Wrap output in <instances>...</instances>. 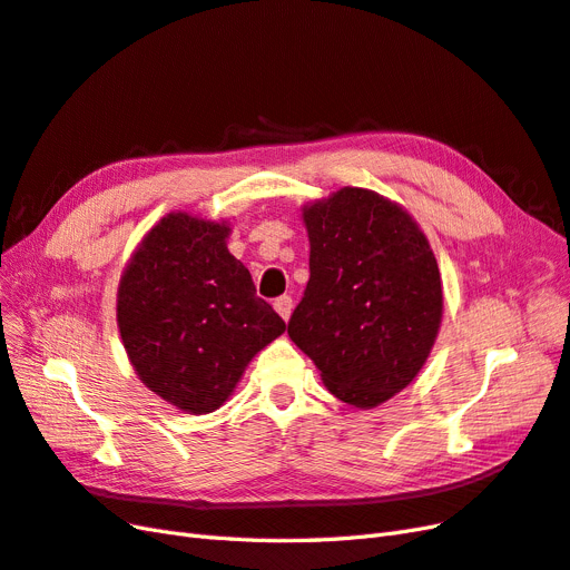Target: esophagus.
I'll return each mask as SVG.
<instances>
[{"instance_id": "34e87169", "label": "esophagus", "mask_w": 570, "mask_h": 570, "mask_svg": "<svg viewBox=\"0 0 570 570\" xmlns=\"http://www.w3.org/2000/svg\"><path fill=\"white\" fill-rule=\"evenodd\" d=\"M274 311L279 313L284 320H288L291 313H294V298H291V296H279V298L274 301Z\"/></svg>"}]
</instances>
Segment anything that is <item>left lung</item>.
Segmentation results:
<instances>
[{"mask_svg":"<svg viewBox=\"0 0 570 570\" xmlns=\"http://www.w3.org/2000/svg\"><path fill=\"white\" fill-rule=\"evenodd\" d=\"M311 282L288 336L330 392L372 409L409 386L442 322V279L413 217L375 190L341 188L305 207Z\"/></svg>","mask_w":570,"mask_h":570,"instance_id":"left-lung-1","label":"left lung"}]
</instances>
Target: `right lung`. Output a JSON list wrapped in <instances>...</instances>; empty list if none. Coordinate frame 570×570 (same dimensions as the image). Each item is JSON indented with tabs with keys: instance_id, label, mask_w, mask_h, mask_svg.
<instances>
[{
	"instance_id": "add662e5",
	"label": "right lung",
	"mask_w": 570,
	"mask_h": 570,
	"mask_svg": "<svg viewBox=\"0 0 570 570\" xmlns=\"http://www.w3.org/2000/svg\"><path fill=\"white\" fill-rule=\"evenodd\" d=\"M226 236V224L167 215L119 284V332L138 377L193 415L217 411L250 357L286 330Z\"/></svg>"
}]
</instances>
